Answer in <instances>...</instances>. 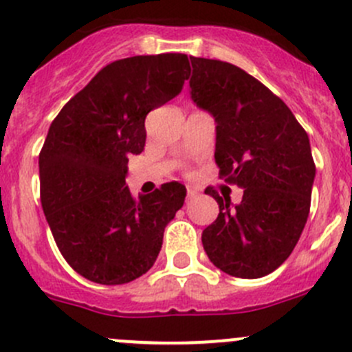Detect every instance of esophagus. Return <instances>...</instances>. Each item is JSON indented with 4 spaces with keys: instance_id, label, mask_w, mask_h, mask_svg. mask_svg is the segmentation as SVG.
I'll return each mask as SVG.
<instances>
[{
    "instance_id": "1",
    "label": "esophagus",
    "mask_w": 352,
    "mask_h": 352,
    "mask_svg": "<svg viewBox=\"0 0 352 352\" xmlns=\"http://www.w3.org/2000/svg\"><path fill=\"white\" fill-rule=\"evenodd\" d=\"M197 196V190L192 189V187H187V199H192Z\"/></svg>"
}]
</instances>
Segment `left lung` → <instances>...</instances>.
Listing matches in <instances>:
<instances>
[{
	"label": "left lung",
	"instance_id": "1",
	"mask_svg": "<svg viewBox=\"0 0 352 352\" xmlns=\"http://www.w3.org/2000/svg\"><path fill=\"white\" fill-rule=\"evenodd\" d=\"M190 98L214 117L219 175L243 187L202 232L209 261L235 278L271 274L293 252L310 212L315 163L308 134L267 87L230 63L190 58Z\"/></svg>",
	"mask_w": 352,
	"mask_h": 352
}]
</instances>
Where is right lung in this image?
<instances>
[{
  "mask_svg": "<svg viewBox=\"0 0 352 352\" xmlns=\"http://www.w3.org/2000/svg\"><path fill=\"white\" fill-rule=\"evenodd\" d=\"M186 54L134 56L102 67L61 109L38 155L41 202L67 264L88 281L126 285L153 267L186 186L134 199L127 162L146 143L144 119L180 94Z\"/></svg>",
  "mask_w": 352,
  "mask_h": 352,
  "instance_id": "1",
  "label": "right lung"
}]
</instances>
